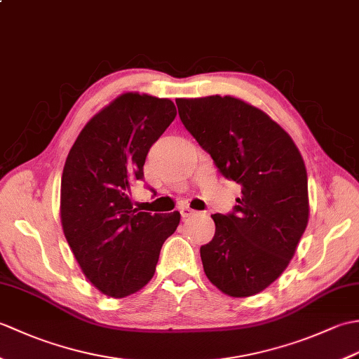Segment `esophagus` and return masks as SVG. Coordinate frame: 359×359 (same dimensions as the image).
I'll use <instances>...</instances> for the list:
<instances>
[{
  "instance_id": "obj_1",
  "label": "esophagus",
  "mask_w": 359,
  "mask_h": 359,
  "mask_svg": "<svg viewBox=\"0 0 359 359\" xmlns=\"http://www.w3.org/2000/svg\"><path fill=\"white\" fill-rule=\"evenodd\" d=\"M196 212H197V211L191 210L189 207H182V208H180V215H182V217H184V219L191 217L193 215H196Z\"/></svg>"
}]
</instances>
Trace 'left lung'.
Masks as SVG:
<instances>
[{
	"mask_svg": "<svg viewBox=\"0 0 359 359\" xmlns=\"http://www.w3.org/2000/svg\"><path fill=\"white\" fill-rule=\"evenodd\" d=\"M175 104L224 177L242 187L233 212L211 216L215 238L201 247L205 274L228 296H253L287 269L309 224L301 152L276 121L241 98H177Z\"/></svg>",
	"mask_w": 359,
	"mask_h": 359,
	"instance_id": "left-lung-1",
	"label": "left lung"
}]
</instances>
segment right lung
<instances>
[{
    "mask_svg": "<svg viewBox=\"0 0 359 359\" xmlns=\"http://www.w3.org/2000/svg\"><path fill=\"white\" fill-rule=\"evenodd\" d=\"M177 116L170 98L126 93L97 112L67 154L60 217L83 274L102 293L126 297L154 276L180 212L151 215L131 202L149 148Z\"/></svg>",
    "mask_w": 359,
    "mask_h": 359,
    "instance_id": "add662e5",
    "label": "right lung"
}]
</instances>
